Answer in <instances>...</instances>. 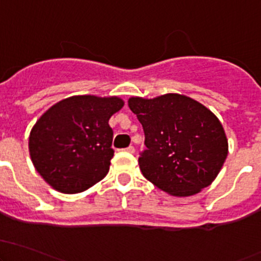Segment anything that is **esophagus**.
<instances>
[{
  "instance_id": "34e87169",
  "label": "esophagus",
  "mask_w": 261,
  "mask_h": 261,
  "mask_svg": "<svg viewBox=\"0 0 261 261\" xmlns=\"http://www.w3.org/2000/svg\"><path fill=\"white\" fill-rule=\"evenodd\" d=\"M126 151L130 152V154H134V152H135V147H134L133 145H130L128 147H126Z\"/></svg>"
}]
</instances>
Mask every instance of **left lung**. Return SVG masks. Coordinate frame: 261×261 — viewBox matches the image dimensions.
<instances>
[{
  "label": "left lung",
  "mask_w": 261,
  "mask_h": 261,
  "mask_svg": "<svg viewBox=\"0 0 261 261\" xmlns=\"http://www.w3.org/2000/svg\"><path fill=\"white\" fill-rule=\"evenodd\" d=\"M128 107L145 134L139 165L147 180L172 196L188 197L216 179L228 144L220 120L207 107L178 93L131 97Z\"/></svg>",
  "instance_id": "1"
}]
</instances>
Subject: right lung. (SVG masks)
<instances>
[{"label": "right lung", "mask_w": 261, "mask_h": 261, "mask_svg": "<svg viewBox=\"0 0 261 261\" xmlns=\"http://www.w3.org/2000/svg\"><path fill=\"white\" fill-rule=\"evenodd\" d=\"M123 107L118 97L73 96L36 121L29 151L36 172L58 192L81 193L103 179L114 156L111 116Z\"/></svg>", "instance_id": "right-lung-1"}]
</instances>
